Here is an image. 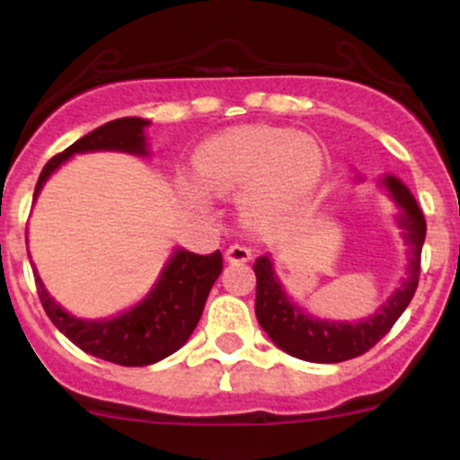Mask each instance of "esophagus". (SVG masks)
I'll return each instance as SVG.
<instances>
[{
  "label": "esophagus",
  "mask_w": 460,
  "mask_h": 460,
  "mask_svg": "<svg viewBox=\"0 0 460 460\" xmlns=\"http://www.w3.org/2000/svg\"><path fill=\"white\" fill-rule=\"evenodd\" d=\"M251 258H253V251L244 244H231L229 249H226V262H231V264L249 262Z\"/></svg>",
  "instance_id": "obj_1"
}]
</instances>
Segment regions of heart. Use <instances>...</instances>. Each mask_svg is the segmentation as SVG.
I'll list each match as a JSON object with an SVG mask.
<instances>
[{
    "label": "heart",
    "instance_id": "obj_1",
    "mask_svg": "<svg viewBox=\"0 0 460 460\" xmlns=\"http://www.w3.org/2000/svg\"><path fill=\"white\" fill-rule=\"evenodd\" d=\"M322 149L306 137L279 128H235L209 138L196 154L202 185L217 196H244L246 216L264 217L297 205L315 190ZM193 205H207L200 185L187 187Z\"/></svg>",
    "mask_w": 460,
    "mask_h": 460
}]
</instances>
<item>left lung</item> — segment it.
<instances>
[{
	"label": "left lung",
	"instance_id": "left-lung-1",
	"mask_svg": "<svg viewBox=\"0 0 460 460\" xmlns=\"http://www.w3.org/2000/svg\"><path fill=\"white\" fill-rule=\"evenodd\" d=\"M355 181L364 182V176L357 173ZM376 185L388 191L399 209L396 225H399L401 238L408 249L405 251L408 267H405V278L401 279L399 288H394V293L372 315L352 319V322L311 315L299 304H295L287 288L282 287L270 253L260 255L255 260L253 270L258 278L255 317L270 337V341L291 357L313 361V364H340V361L364 355L394 326L401 313L408 308L410 299L414 297V291L419 287V273H421V249L425 243L423 211L414 200L412 191L393 173L381 176Z\"/></svg>",
	"mask_w": 460,
	"mask_h": 460
}]
</instances>
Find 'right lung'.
I'll use <instances>...</instances> for the list:
<instances>
[{"mask_svg":"<svg viewBox=\"0 0 460 460\" xmlns=\"http://www.w3.org/2000/svg\"><path fill=\"white\" fill-rule=\"evenodd\" d=\"M147 128V119L125 116V119L110 120V123L92 129L90 134H85L84 138L72 143L70 147L46 163L37 181L35 200L48 178L75 154L120 152L147 158L149 145L145 137ZM31 267L35 273L37 293L43 304V311L72 344L92 357L119 366H149L165 359L190 340L193 328L200 322L211 287H214L217 275L222 273V253L216 251L209 255H198L182 246H176L154 287L141 302L119 315L103 319H84L67 313L48 293L32 260Z\"/></svg>","mask_w":460,"mask_h":460,"instance_id":"1","label":"right lung"}]
</instances>
